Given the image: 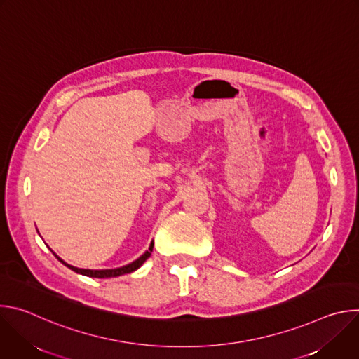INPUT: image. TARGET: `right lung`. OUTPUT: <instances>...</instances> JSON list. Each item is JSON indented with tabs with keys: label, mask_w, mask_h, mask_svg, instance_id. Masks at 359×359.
Returning <instances> with one entry per match:
<instances>
[{
	"label": "right lung",
	"mask_w": 359,
	"mask_h": 359,
	"mask_svg": "<svg viewBox=\"0 0 359 359\" xmlns=\"http://www.w3.org/2000/svg\"><path fill=\"white\" fill-rule=\"evenodd\" d=\"M151 250H153V243L150 244L149 250H147L144 254H142L140 257H139L137 260H135L133 263H130V264H128V266H123V267H119V269H111V270H85V269H76V267H74V266L67 264L64 260H61V259L58 257L57 254H55V257H57L62 264H65L67 267H69L72 271H75V273H78V274H82V276H86V277H93V278H109V277H119V276H123V274H129V273H133L135 270H137V269L150 257Z\"/></svg>",
	"instance_id": "add662e5"
}]
</instances>
